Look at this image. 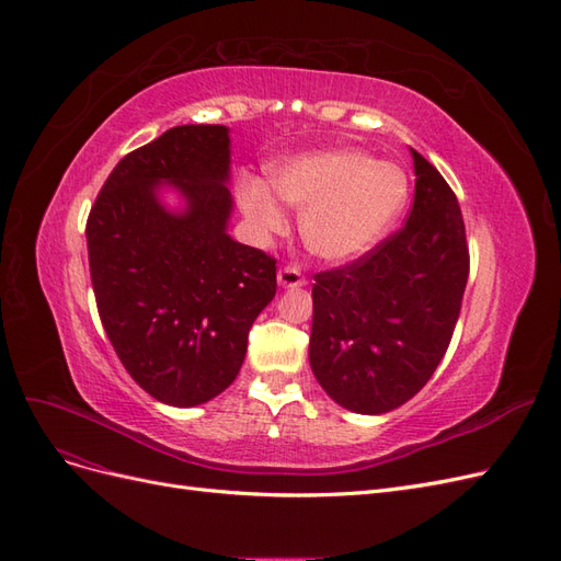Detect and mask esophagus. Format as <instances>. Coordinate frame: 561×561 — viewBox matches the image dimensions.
<instances>
[{
  "instance_id": "obj_1",
  "label": "esophagus",
  "mask_w": 561,
  "mask_h": 561,
  "mask_svg": "<svg viewBox=\"0 0 561 561\" xmlns=\"http://www.w3.org/2000/svg\"><path fill=\"white\" fill-rule=\"evenodd\" d=\"M278 285L283 287V290H293V287H301L307 285V280H304L301 271L295 268V266H285L278 271Z\"/></svg>"
}]
</instances>
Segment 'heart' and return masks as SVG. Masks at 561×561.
Wrapping results in <instances>:
<instances>
[{"instance_id": "1", "label": "heart", "mask_w": 561, "mask_h": 561, "mask_svg": "<svg viewBox=\"0 0 561 561\" xmlns=\"http://www.w3.org/2000/svg\"><path fill=\"white\" fill-rule=\"evenodd\" d=\"M262 178H241L239 203L260 239L285 229V206L299 210V236L313 257L346 264L375 248L402 213L410 182L400 165L360 149H318L287 157ZM277 196L274 197L273 194Z\"/></svg>"}]
</instances>
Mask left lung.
<instances>
[{"label":"left lung","instance_id":"obj_1","mask_svg":"<svg viewBox=\"0 0 561 561\" xmlns=\"http://www.w3.org/2000/svg\"><path fill=\"white\" fill-rule=\"evenodd\" d=\"M414 206L404 227L313 285L309 360L325 393L355 414L398 410L428 383L468 283L463 215L445 178L412 149Z\"/></svg>","mask_w":561,"mask_h":561}]
</instances>
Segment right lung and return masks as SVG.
I'll use <instances>...</instances> for the list:
<instances>
[{
	"label": "right lung",
	"mask_w": 561,
	"mask_h": 561,
	"mask_svg": "<svg viewBox=\"0 0 561 561\" xmlns=\"http://www.w3.org/2000/svg\"><path fill=\"white\" fill-rule=\"evenodd\" d=\"M229 180V128L175 126L116 163L87 222L103 328L135 383L171 407L231 386L276 295V260L227 233Z\"/></svg>",
	"instance_id": "add662e5"
}]
</instances>
